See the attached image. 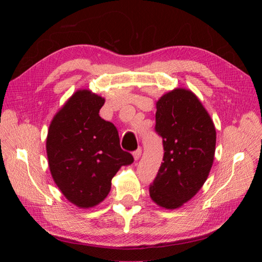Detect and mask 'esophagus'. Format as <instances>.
Returning <instances> with one entry per match:
<instances>
[{
	"label": "esophagus",
	"mask_w": 262,
	"mask_h": 262,
	"mask_svg": "<svg viewBox=\"0 0 262 262\" xmlns=\"http://www.w3.org/2000/svg\"><path fill=\"white\" fill-rule=\"evenodd\" d=\"M141 155H142V148L141 147H139L138 149H136L133 152V157H134V160H136V161L139 160V158L141 157Z\"/></svg>",
	"instance_id": "34e87169"
}]
</instances>
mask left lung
I'll return each instance as SVG.
<instances>
[{"label": "left lung", "mask_w": 262, "mask_h": 262, "mask_svg": "<svg viewBox=\"0 0 262 262\" xmlns=\"http://www.w3.org/2000/svg\"><path fill=\"white\" fill-rule=\"evenodd\" d=\"M155 132L163 140V163L149 195L166 209H177L199 191L211 170L216 132L195 95L177 89L156 104Z\"/></svg>", "instance_id": "8db88e82"}]
</instances>
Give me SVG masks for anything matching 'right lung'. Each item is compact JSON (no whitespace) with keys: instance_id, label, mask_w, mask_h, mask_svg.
I'll use <instances>...</instances> for the list:
<instances>
[{"instance_id":"right-lung-1","label":"right lung","mask_w":262,"mask_h":262,"mask_svg":"<svg viewBox=\"0 0 262 262\" xmlns=\"http://www.w3.org/2000/svg\"><path fill=\"white\" fill-rule=\"evenodd\" d=\"M105 99L78 91L55 115L47 138L51 175L67 199L80 208L101 202L112 179L133 156L120 146L113 122L99 116Z\"/></svg>"}]
</instances>
